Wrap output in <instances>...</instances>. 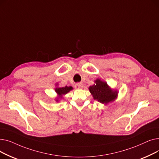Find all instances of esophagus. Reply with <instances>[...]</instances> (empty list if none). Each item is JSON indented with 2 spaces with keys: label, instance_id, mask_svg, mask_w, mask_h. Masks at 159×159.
<instances>
[{
  "label": "esophagus",
  "instance_id": "obj_1",
  "mask_svg": "<svg viewBox=\"0 0 159 159\" xmlns=\"http://www.w3.org/2000/svg\"><path fill=\"white\" fill-rule=\"evenodd\" d=\"M83 88V84L82 83H77V84H75V88L77 89H82Z\"/></svg>",
  "mask_w": 159,
  "mask_h": 159
}]
</instances>
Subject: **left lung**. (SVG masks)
<instances>
[{
	"mask_svg": "<svg viewBox=\"0 0 159 159\" xmlns=\"http://www.w3.org/2000/svg\"><path fill=\"white\" fill-rule=\"evenodd\" d=\"M94 82L95 84L89 86L88 89L95 101L107 105L110 102H114L117 98L118 91L112 89L106 81L97 79Z\"/></svg>",
	"mask_w": 159,
	"mask_h": 159,
	"instance_id": "obj_1",
	"label": "left lung"
}]
</instances>
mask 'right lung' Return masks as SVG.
<instances>
[{"mask_svg": "<svg viewBox=\"0 0 159 159\" xmlns=\"http://www.w3.org/2000/svg\"><path fill=\"white\" fill-rule=\"evenodd\" d=\"M58 84H56V88H55V91L56 92L57 97L55 98L56 102H59L60 100L62 99L63 96L66 95L71 90L73 89V87L71 86H65V87H58Z\"/></svg>", "mask_w": 159, "mask_h": 159, "instance_id": "right-lung-1", "label": "right lung"}]
</instances>
